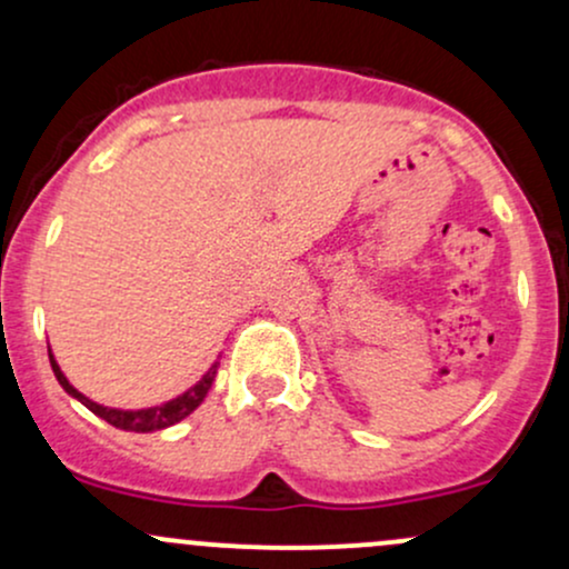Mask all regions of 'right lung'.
I'll return each mask as SVG.
<instances>
[{
	"instance_id": "add662e5",
	"label": "right lung",
	"mask_w": 569,
	"mask_h": 569,
	"mask_svg": "<svg viewBox=\"0 0 569 569\" xmlns=\"http://www.w3.org/2000/svg\"><path fill=\"white\" fill-rule=\"evenodd\" d=\"M48 356H51V367H53V372H56V380H59L61 389H64L67 395L74 397V399H80V402H83L93 416H99V418H102V421L112 423V427L127 429V432H156V429H167V427H172V423L183 421V418L189 416V413H193V410H197L199 405H202V399L208 397L210 386H213V380H216V370H218V361H216V365L210 367L208 372H204L202 380H199L197 386H191V389L186 391V395L174 397V399H170V402H164V405H156V408H146V410H116V408H104V405L91 402L89 397L80 395V391L74 389L70 380L64 378V372L59 370V365H56L51 348H48Z\"/></svg>"
}]
</instances>
